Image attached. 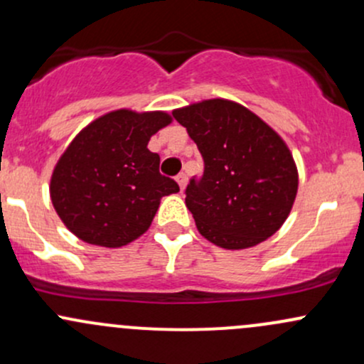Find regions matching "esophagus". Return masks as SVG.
Segmentation results:
<instances>
[{
	"label": "esophagus",
	"mask_w": 364,
	"mask_h": 364,
	"mask_svg": "<svg viewBox=\"0 0 364 364\" xmlns=\"http://www.w3.org/2000/svg\"><path fill=\"white\" fill-rule=\"evenodd\" d=\"M176 181H178L179 188H181V191H183V190H185L186 183H188V178H186V174H185V173H181V174L176 176Z\"/></svg>",
	"instance_id": "34e87169"
}]
</instances>
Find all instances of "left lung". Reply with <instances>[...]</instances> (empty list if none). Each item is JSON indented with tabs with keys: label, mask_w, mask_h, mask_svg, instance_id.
<instances>
[{
	"label": "left lung",
	"mask_w": 364,
	"mask_h": 364,
	"mask_svg": "<svg viewBox=\"0 0 364 364\" xmlns=\"http://www.w3.org/2000/svg\"><path fill=\"white\" fill-rule=\"evenodd\" d=\"M197 143L202 176L185 202L198 231L223 249H247L277 233L297 195V169L283 139L238 103L207 100L173 112Z\"/></svg>",
	"instance_id": "8db88e82"
}]
</instances>
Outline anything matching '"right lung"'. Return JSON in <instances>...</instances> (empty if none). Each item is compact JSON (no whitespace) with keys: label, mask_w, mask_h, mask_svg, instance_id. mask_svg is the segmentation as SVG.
<instances>
[{"label":"right lung","mask_w":364,"mask_h":364,"mask_svg":"<svg viewBox=\"0 0 364 364\" xmlns=\"http://www.w3.org/2000/svg\"><path fill=\"white\" fill-rule=\"evenodd\" d=\"M171 122L164 112L115 110L85 127L51 176L55 210L72 233L91 245L122 247L149 230L161 198L179 191L146 149Z\"/></svg>","instance_id":"1"}]
</instances>
